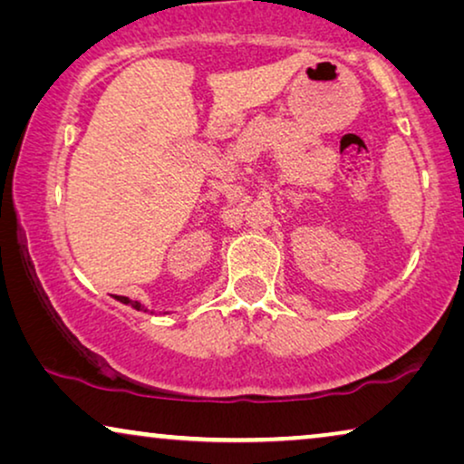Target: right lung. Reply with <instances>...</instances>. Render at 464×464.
Returning a JSON list of instances; mask_svg holds the SVG:
<instances>
[{
    "label": "right lung",
    "mask_w": 464,
    "mask_h": 464,
    "mask_svg": "<svg viewBox=\"0 0 464 464\" xmlns=\"http://www.w3.org/2000/svg\"><path fill=\"white\" fill-rule=\"evenodd\" d=\"M113 297H116L118 302H122V304H129V306H132V308H135V310H141V308H143L141 304L135 302V300H129V297H124V295H113Z\"/></svg>",
    "instance_id": "add662e5"
}]
</instances>
